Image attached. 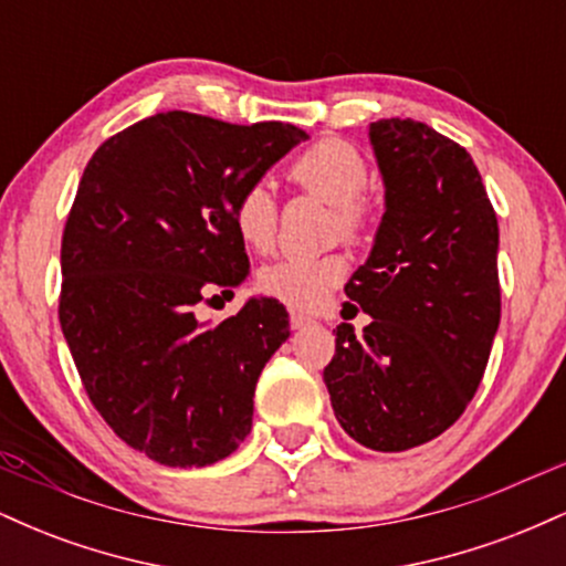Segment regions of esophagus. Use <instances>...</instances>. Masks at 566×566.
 Listing matches in <instances>:
<instances>
[{
	"mask_svg": "<svg viewBox=\"0 0 566 566\" xmlns=\"http://www.w3.org/2000/svg\"><path fill=\"white\" fill-rule=\"evenodd\" d=\"M308 324H314V319H311V316L297 314V311H292V314H290V327L292 329H303V327H308Z\"/></svg>",
	"mask_w": 566,
	"mask_h": 566,
	"instance_id": "obj_1",
	"label": "esophagus"
}]
</instances>
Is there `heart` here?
Segmentation results:
<instances>
[{"instance_id":"b5f03b06","label":"heart","mask_w":566,"mask_h":566,"mask_svg":"<svg viewBox=\"0 0 566 566\" xmlns=\"http://www.w3.org/2000/svg\"><path fill=\"white\" fill-rule=\"evenodd\" d=\"M290 180L316 197L335 205V231L343 237H361L367 226V205L359 197L369 184L367 161L346 140L314 143L290 165ZM233 229L247 247L269 252L276 242L279 205L263 180L244 186L231 207ZM348 263L340 252L327 255H290L265 265L258 276L263 295L297 311H314L333 295L346 276Z\"/></svg>"}]
</instances>
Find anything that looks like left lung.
I'll use <instances>...</instances> for the list:
<instances>
[{
    "instance_id": "1",
    "label": "left lung",
    "mask_w": 566,
    "mask_h": 566,
    "mask_svg": "<svg viewBox=\"0 0 566 566\" xmlns=\"http://www.w3.org/2000/svg\"><path fill=\"white\" fill-rule=\"evenodd\" d=\"M369 140L386 212L346 295L373 322L335 329L324 382L350 439L405 452L444 433L484 378L500 324L497 216L471 154L437 129L380 119Z\"/></svg>"
}]
</instances>
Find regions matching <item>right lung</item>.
Segmentation results:
<instances>
[{
  "instance_id": "add662e5",
  "label": "right lung",
  "mask_w": 566,
  "mask_h": 566,
  "mask_svg": "<svg viewBox=\"0 0 566 566\" xmlns=\"http://www.w3.org/2000/svg\"><path fill=\"white\" fill-rule=\"evenodd\" d=\"M305 138L284 122L165 112L112 135L84 167L61 244V329L101 418L161 465H212L250 433L287 311L252 297L201 324L197 308L247 279L233 199Z\"/></svg>"
}]
</instances>
